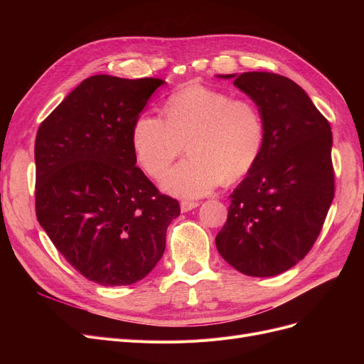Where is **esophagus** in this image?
<instances>
[{"label":"esophagus","instance_id":"34e87169","mask_svg":"<svg viewBox=\"0 0 364 364\" xmlns=\"http://www.w3.org/2000/svg\"><path fill=\"white\" fill-rule=\"evenodd\" d=\"M199 203L198 202H192V200H183L181 202V213H188L192 211V209L198 208Z\"/></svg>","mask_w":364,"mask_h":364}]
</instances>
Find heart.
Wrapping results in <instances>:
<instances>
[{"label":"heart","mask_w":364,"mask_h":364,"mask_svg":"<svg viewBox=\"0 0 364 364\" xmlns=\"http://www.w3.org/2000/svg\"><path fill=\"white\" fill-rule=\"evenodd\" d=\"M164 117L141 114L132 128V147L147 174L161 178L186 143L190 156L164 180L169 193L206 195L223 178L233 183L245 177L259 159L265 124L250 99L193 84L169 95Z\"/></svg>","instance_id":"b5f03b06"}]
</instances>
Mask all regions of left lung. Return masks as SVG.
I'll return each mask as SVG.
<instances>
[{"label": "left lung", "mask_w": 364, "mask_h": 364, "mask_svg": "<svg viewBox=\"0 0 364 364\" xmlns=\"http://www.w3.org/2000/svg\"><path fill=\"white\" fill-rule=\"evenodd\" d=\"M258 105L264 147L230 195L215 237L220 255L246 276L270 277L310 252L335 195L332 131L298 84L270 72L224 75Z\"/></svg>", "instance_id": "1"}]
</instances>
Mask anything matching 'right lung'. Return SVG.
I'll return each instance as SVG.
<instances>
[{
	"mask_svg": "<svg viewBox=\"0 0 364 364\" xmlns=\"http://www.w3.org/2000/svg\"><path fill=\"white\" fill-rule=\"evenodd\" d=\"M162 84L90 76L36 132V218L73 269L102 286L144 279L180 215L178 200L136 166L132 147L134 124Z\"/></svg>",
	"mask_w": 364,
	"mask_h": 364,
	"instance_id": "1",
	"label": "right lung"
}]
</instances>
